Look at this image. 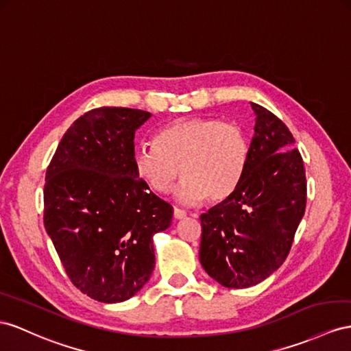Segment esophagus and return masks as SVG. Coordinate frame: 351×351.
I'll return each mask as SVG.
<instances>
[{"instance_id":"obj_1","label":"esophagus","mask_w":351,"mask_h":351,"mask_svg":"<svg viewBox=\"0 0 351 351\" xmlns=\"http://www.w3.org/2000/svg\"><path fill=\"white\" fill-rule=\"evenodd\" d=\"M185 217H186V212H185V210L175 208V210H173V218H175L176 221H179V219H184Z\"/></svg>"}]
</instances>
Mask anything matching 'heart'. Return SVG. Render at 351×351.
I'll list each match as a JSON object with an SVG mask.
<instances>
[{
  "instance_id": "heart-1",
  "label": "heart",
  "mask_w": 351,
  "mask_h": 351,
  "mask_svg": "<svg viewBox=\"0 0 351 351\" xmlns=\"http://www.w3.org/2000/svg\"><path fill=\"white\" fill-rule=\"evenodd\" d=\"M154 145L133 152V170L152 193L166 194L179 176L175 190L182 204H195L204 197L221 202L237 190L246 172L249 141L237 124L217 119H181L167 124L154 136Z\"/></svg>"
}]
</instances>
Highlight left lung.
<instances>
[{
	"instance_id": "obj_1",
	"label": "left lung",
	"mask_w": 351,
	"mask_h": 351,
	"mask_svg": "<svg viewBox=\"0 0 351 351\" xmlns=\"http://www.w3.org/2000/svg\"><path fill=\"white\" fill-rule=\"evenodd\" d=\"M246 172L237 190L203 213L200 263L228 289L255 286L289 254L305 212L307 181L283 121L258 104Z\"/></svg>"
}]
</instances>
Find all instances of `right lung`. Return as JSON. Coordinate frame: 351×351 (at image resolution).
Segmentation results:
<instances>
[{
    "instance_id": "obj_1",
    "label": "right lung",
    "mask_w": 351,
    "mask_h": 351,
    "mask_svg": "<svg viewBox=\"0 0 351 351\" xmlns=\"http://www.w3.org/2000/svg\"><path fill=\"white\" fill-rule=\"evenodd\" d=\"M151 114L104 106L66 130L46 173L44 227L71 282L96 301L136 295L156 265V232L172 206L133 170L134 133Z\"/></svg>"
}]
</instances>
